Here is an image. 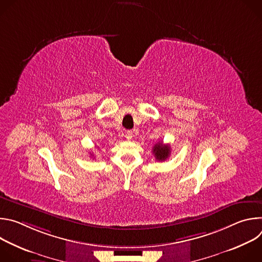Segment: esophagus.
<instances>
[{"mask_svg": "<svg viewBox=\"0 0 262 262\" xmlns=\"http://www.w3.org/2000/svg\"><path fill=\"white\" fill-rule=\"evenodd\" d=\"M133 137H134V133H133L132 130H127V132L125 133V138H126L127 140H132Z\"/></svg>", "mask_w": 262, "mask_h": 262, "instance_id": "34e87169", "label": "esophagus"}]
</instances>
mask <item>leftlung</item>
Here are the masks:
<instances>
[{
    "label": "left lung",
    "mask_w": 262,
    "mask_h": 262,
    "mask_svg": "<svg viewBox=\"0 0 262 262\" xmlns=\"http://www.w3.org/2000/svg\"><path fill=\"white\" fill-rule=\"evenodd\" d=\"M152 152H154L157 161L164 162L170 157V154H171L170 145H168V144L165 145L162 142H159L154 146Z\"/></svg>",
    "instance_id": "1"
}]
</instances>
